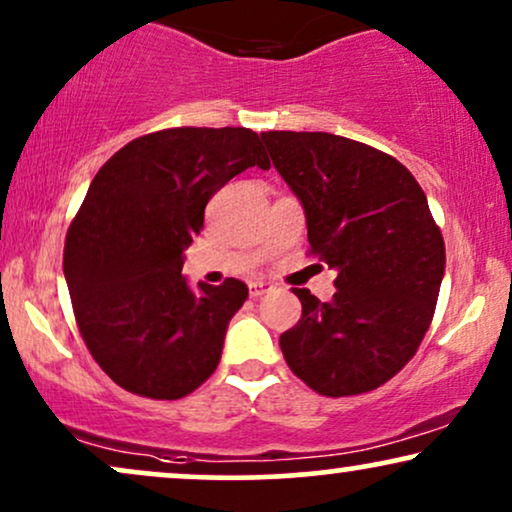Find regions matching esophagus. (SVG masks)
Wrapping results in <instances>:
<instances>
[{"instance_id":"obj_1","label":"esophagus","mask_w":512,"mask_h":512,"mask_svg":"<svg viewBox=\"0 0 512 512\" xmlns=\"http://www.w3.org/2000/svg\"><path fill=\"white\" fill-rule=\"evenodd\" d=\"M248 290H250V297H260L264 293H269V290H274V286H271L269 281H252Z\"/></svg>"}]
</instances>
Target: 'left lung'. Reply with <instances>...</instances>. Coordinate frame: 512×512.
Returning <instances> with one entry per match:
<instances>
[{"label": "left lung", "mask_w": 512, "mask_h": 512, "mask_svg": "<svg viewBox=\"0 0 512 512\" xmlns=\"http://www.w3.org/2000/svg\"><path fill=\"white\" fill-rule=\"evenodd\" d=\"M300 198L309 252L338 271L335 295L307 288L281 335L290 371L323 397L371 392L409 364L444 276V238L428 198L397 158L328 132H262Z\"/></svg>", "instance_id": "8db88e82"}]
</instances>
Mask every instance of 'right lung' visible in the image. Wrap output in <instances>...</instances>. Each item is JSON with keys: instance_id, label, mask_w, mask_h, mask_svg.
Segmentation results:
<instances>
[{"instance_id": "1", "label": "right lung", "mask_w": 512, "mask_h": 512, "mask_svg": "<svg viewBox=\"0 0 512 512\" xmlns=\"http://www.w3.org/2000/svg\"><path fill=\"white\" fill-rule=\"evenodd\" d=\"M271 163L252 129L172 127L129 141L89 184L63 250L84 345L122 390L181 399L215 373L248 286L181 276L205 205L229 179Z\"/></svg>"}]
</instances>
